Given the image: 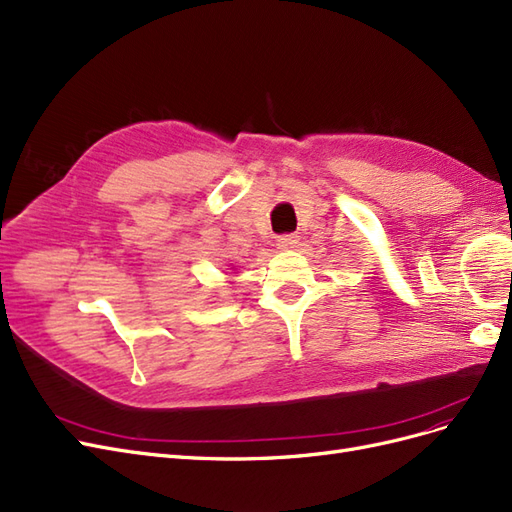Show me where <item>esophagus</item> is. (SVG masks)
Returning <instances> with one entry per match:
<instances>
[{"instance_id":"1","label":"esophagus","mask_w":512,"mask_h":512,"mask_svg":"<svg viewBox=\"0 0 512 512\" xmlns=\"http://www.w3.org/2000/svg\"><path fill=\"white\" fill-rule=\"evenodd\" d=\"M298 236L295 234H283V236H278V240H276V246L278 249H283V251H289V249H293L295 244H298Z\"/></svg>"}]
</instances>
